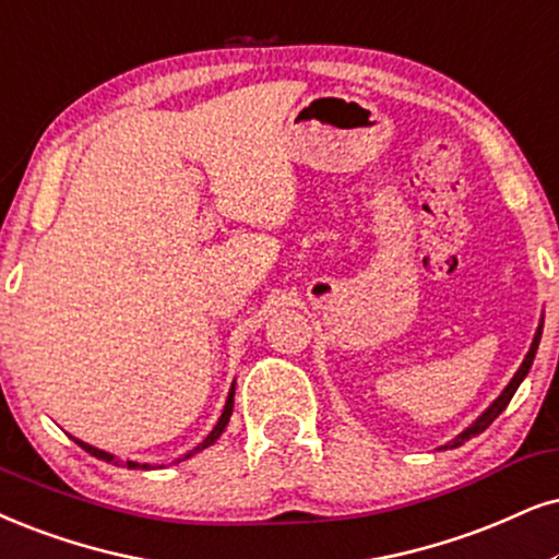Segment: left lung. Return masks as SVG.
<instances>
[{"instance_id":"1","label":"left lung","mask_w":559,"mask_h":559,"mask_svg":"<svg viewBox=\"0 0 559 559\" xmlns=\"http://www.w3.org/2000/svg\"><path fill=\"white\" fill-rule=\"evenodd\" d=\"M542 324H544V320L539 322V328H536V332H534V341H532V348H528V353H526V358H524V364L519 366V371L513 373V379L508 381V386L503 392L498 394L496 400H492V405L485 409L483 415H479V418L472 423L469 428H464L462 433H459L456 438H451V441L447 443V447H441V449H456V447H462L464 441H469V438H475V436H479L483 433V430L490 426L492 420L498 418L500 413H503V409L508 407V402H511V397L515 394V390H519L521 386V381L526 379V373H528V369H532V364H534V356H536V348H539V341H542Z\"/></svg>"}]
</instances>
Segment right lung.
I'll return each instance as SVG.
<instances>
[{
    "mask_svg": "<svg viewBox=\"0 0 559 559\" xmlns=\"http://www.w3.org/2000/svg\"><path fill=\"white\" fill-rule=\"evenodd\" d=\"M235 384L237 381H231V386H229V394H227V402H224V409H222V418L216 420V426H214V430H211V433L203 438L201 443H198V447L193 449V451H188L186 456L182 459H178V462H186V459H190L193 454H198V451H203V449H209L211 443H216V438L224 433V428H227V423H229V418H231V407H235ZM74 443L76 447H82L84 451H87V454H92L95 459H103V462H108V464H118V459L112 456V454H108V451H103V449H95V447H90V443H84V441H80V438H74ZM129 464V469H154L152 464H139V462H126Z\"/></svg>",
    "mask_w": 559,
    "mask_h": 559,
    "instance_id": "add662e5",
    "label": "right lung"
}]
</instances>
